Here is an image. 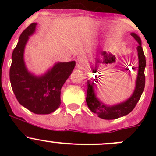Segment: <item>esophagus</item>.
<instances>
[{
	"label": "esophagus",
	"mask_w": 156,
	"mask_h": 156,
	"mask_svg": "<svg viewBox=\"0 0 156 156\" xmlns=\"http://www.w3.org/2000/svg\"><path fill=\"white\" fill-rule=\"evenodd\" d=\"M77 68L81 69H82L83 65L84 63V58L83 56H78V59H77Z\"/></svg>",
	"instance_id": "1"
}]
</instances>
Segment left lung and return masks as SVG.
Segmentation results:
<instances>
[{"label":"left lung","instance_id":"obj_1","mask_svg":"<svg viewBox=\"0 0 156 156\" xmlns=\"http://www.w3.org/2000/svg\"><path fill=\"white\" fill-rule=\"evenodd\" d=\"M130 34L138 43L136 49H137L138 57H139V68H138V74L136 80V87L133 95L124 103L112 106H108L100 102L96 96L95 90L97 89V84L90 83V81H87L86 102L91 112L98 115L99 117L101 119L111 120L129 114L136 106V103L140 100L144 92L146 81L145 74H144L146 67V57L141 47L140 38L135 33H131Z\"/></svg>","mask_w":156,"mask_h":156}]
</instances>
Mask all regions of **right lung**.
Here are the masks:
<instances>
[{
  "mask_svg": "<svg viewBox=\"0 0 156 156\" xmlns=\"http://www.w3.org/2000/svg\"><path fill=\"white\" fill-rule=\"evenodd\" d=\"M37 23L30 24L20 34L12 54L10 80L19 103L40 115L50 114L59 107L61 88L75 66V61L58 62L44 75L36 77L26 68L23 53L29 36L34 33Z\"/></svg>",
  "mask_w": 156,
  "mask_h": 156,
  "instance_id": "add662e5",
  "label": "right lung"
}]
</instances>
